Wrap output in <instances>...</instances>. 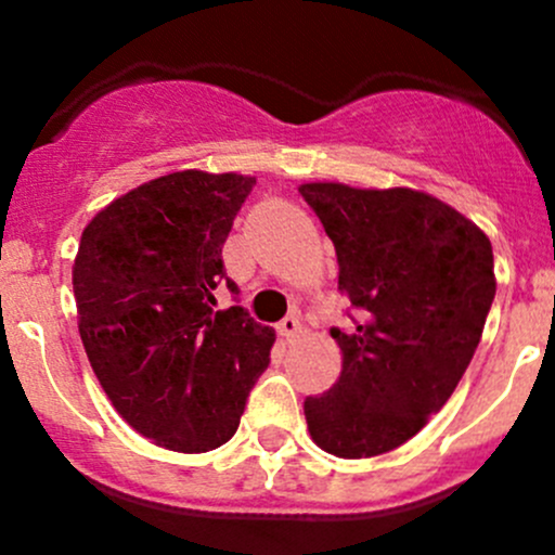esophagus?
Returning a JSON list of instances; mask_svg holds the SVG:
<instances>
[{
	"instance_id": "1",
	"label": "esophagus",
	"mask_w": 555,
	"mask_h": 555,
	"mask_svg": "<svg viewBox=\"0 0 555 555\" xmlns=\"http://www.w3.org/2000/svg\"><path fill=\"white\" fill-rule=\"evenodd\" d=\"M279 333H282L289 344H293V340H298L300 333H304V324H300L298 313H289V317H284L282 322H279Z\"/></svg>"
}]
</instances>
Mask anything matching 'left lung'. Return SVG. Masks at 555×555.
<instances>
[{
	"label": "left lung",
	"mask_w": 555,
	"mask_h": 555,
	"mask_svg": "<svg viewBox=\"0 0 555 555\" xmlns=\"http://www.w3.org/2000/svg\"><path fill=\"white\" fill-rule=\"evenodd\" d=\"M338 255V289L354 330L333 327L340 378L306 397L313 443L344 459L411 440L449 402L494 304L486 233L443 201L411 188L300 184Z\"/></svg>",
	"instance_id": "obj_1"
}]
</instances>
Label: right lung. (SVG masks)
Returning a JSON list of instances; mask_svg holds the SVG:
<instances>
[{"mask_svg": "<svg viewBox=\"0 0 555 555\" xmlns=\"http://www.w3.org/2000/svg\"><path fill=\"white\" fill-rule=\"evenodd\" d=\"M255 188L242 173L173 171L112 201L75 257L80 338L115 411L169 451L204 453L236 435L271 362L273 327L244 306L222 244Z\"/></svg>", "mask_w": 555, "mask_h": 555, "instance_id": "obj_1", "label": "right lung"}]
</instances>
